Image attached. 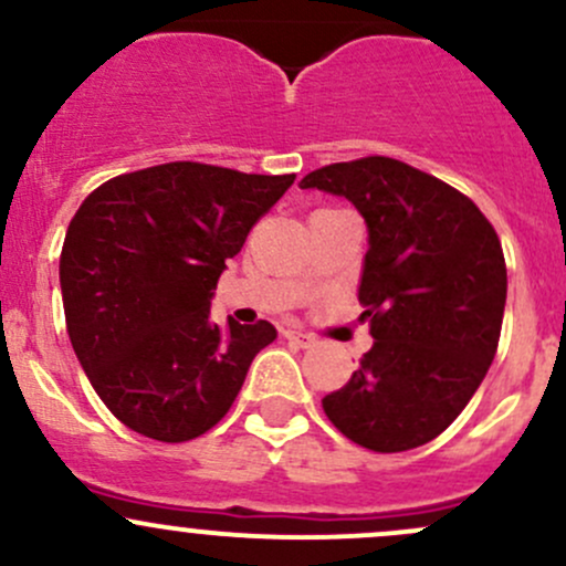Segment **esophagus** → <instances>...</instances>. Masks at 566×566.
I'll return each instance as SVG.
<instances>
[{"label":"esophagus","instance_id":"obj_1","mask_svg":"<svg viewBox=\"0 0 566 566\" xmlns=\"http://www.w3.org/2000/svg\"><path fill=\"white\" fill-rule=\"evenodd\" d=\"M282 336L287 338L290 344H295V347H301V349L312 347V344H314V338L308 336V333H303V331H295V328H284V331H282Z\"/></svg>","mask_w":566,"mask_h":566}]
</instances>
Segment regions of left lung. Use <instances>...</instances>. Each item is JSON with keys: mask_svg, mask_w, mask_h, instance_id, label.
Wrapping results in <instances>:
<instances>
[{"mask_svg": "<svg viewBox=\"0 0 566 566\" xmlns=\"http://www.w3.org/2000/svg\"><path fill=\"white\" fill-rule=\"evenodd\" d=\"M301 189L347 198L368 230L358 298L374 347L328 420L374 453L420 448L467 407L496 355L507 268L496 230L450 184L390 157L336 163Z\"/></svg>", "mask_w": 566, "mask_h": 566, "instance_id": "obj_1", "label": "left lung"}]
</instances>
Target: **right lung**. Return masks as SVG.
Returning a JSON list of instances; mask_svg holds the SVG:
<instances>
[{"label": "right lung", "instance_id": "add662e5", "mask_svg": "<svg viewBox=\"0 0 566 566\" xmlns=\"http://www.w3.org/2000/svg\"><path fill=\"white\" fill-rule=\"evenodd\" d=\"M293 181L168 163L111 178L83 200L59 260L64 319L88 382L124 426L189 442L233 407L276 328L233 317L219 328L213 290Z\"/></svg>", "mask_w": 566, "mask_h": 566}]
</instances>
